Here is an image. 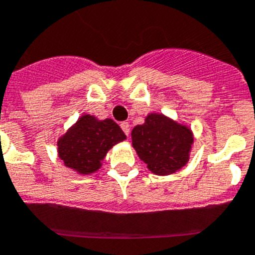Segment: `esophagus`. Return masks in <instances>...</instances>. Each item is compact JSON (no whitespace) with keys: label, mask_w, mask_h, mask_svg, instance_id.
<instances>
[{"label":"esophagus","mask_w":255,"mask_h":255,"mask_svg":"<svg viewBox=\"0 0 255 255\" xmlns=\"http://www.w3.org/2000/svg\"><path fill=\"white\" fill-rule=\"evenodd\" d=\"M121 128L123 129V132L127 134V136H129V133H130V128H129V123L128 122H123L121 123Z\"/></svg>","instance_id":"obj_1"}]
</instances>
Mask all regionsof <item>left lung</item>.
Returning a JSON list of instances; mask_svg holds the SVG:
<instances>
[{"instance_id":"8db88e82","label":"left lung","mask_w":255,"mask_h":255,"mask_svg":"<svg viewBox=\"0 0 255 255\" xmlns=\"http://www.w3.org/2000/svg\"><path fill=\"white\" fill-rule=\"evenodd\" d=\"M132 146L155 175H170L189 161L193 132L162 113H148L143 125L132 129Z\"/></svg>"}]
</instances>
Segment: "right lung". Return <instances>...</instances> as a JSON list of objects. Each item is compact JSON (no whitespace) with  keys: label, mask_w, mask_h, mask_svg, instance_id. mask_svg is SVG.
Listing matches in <instances>:
<instances>
[{"label":"right lung","mask_w":255,"mask_h":255,"mask_svg":"<svg viewBox=\"0 0 255 255\" xmlns=\"http://www.w3.org/2000/svg\"><path fill=\"white\" fill-rule=\"evenodd\" d=\"M127 136L113 119L82 114L57 141V152L66 167L89 175L102 167L108 151Z\"/></svg>","instance_id":"right-lung-1"}]
</instances>
